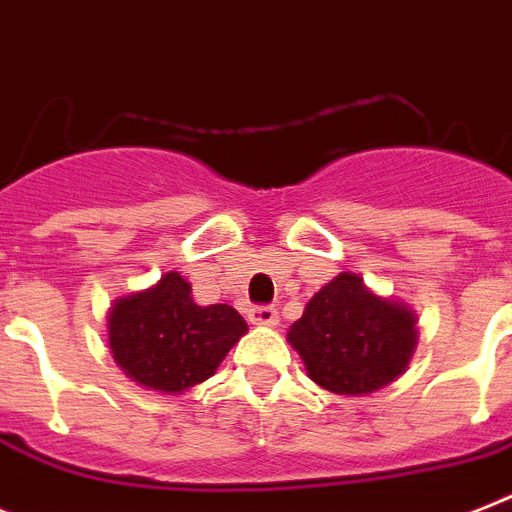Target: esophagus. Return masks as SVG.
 Wrapping results in <instances>:
<instances>
[{
    "label": "esophagus",
    "mask_w": 512,
    "mask_h": 512,
    "mask_svg": "<svg viewBox=\"0 0 512 512\" xmlns=\"http://www.w3.org/2000/svg\"><path fill=\"white\" fill-rule=\"evenodd\" d=\"M248 319L251 324H259V327H274L280 322V314L274 306H251L248 308Z\"/></svg>",
    "instance_id": "34e87169"
}]
</instances>
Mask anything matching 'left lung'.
Wrapping results in <instances>:
<instances>
[{
	"instance_id": "obj_1",
	"label": "left lung",
	"mask_w": 512,
	"mask_h": 512,
	"mask_svg": "<svg viewBox=\"0 0 512 512\" xmlns=\"http://www.w3.org/2000/svg\"><path fill=\"white\" fill-rule=\"evenodd\" d=\"M287 340L324 390L366 395L403 374L416 348V322L408 308L342 272L308 301Z\"/></svg>"
}]
</instances>
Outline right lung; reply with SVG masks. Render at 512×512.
<instances>
[{
  "instance_id": "obj_1",
  "label": "right lung",
  "mask_w": 512,
  "mask_h": 512,
  "mask_svg": "<svg viewBox=\"0 0 512 512\" xmlns=\"http://www.w3.org/2000/svg\"><path fill=\"white\" fill-rule=\"evenodd\" d=\"M248 327L227 303L198 306L177 272L109 311V348L128 377L159 392H185L209 379Z\"/></svg>"
}]
</instances>
